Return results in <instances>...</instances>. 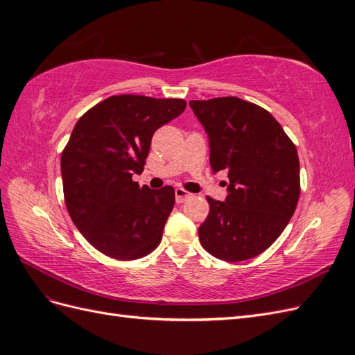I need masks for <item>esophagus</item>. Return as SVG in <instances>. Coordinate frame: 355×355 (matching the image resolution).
Returning <instances> with one entry per match:
<instances>
[{
	"instance_id": "esophagus-1",
	"label": "esophagus",
	"mask_w": 355,
	"mask_h": 355,
	"mask_svg": "<svg viewBox=\"0 0 355 355\" xmlns=\"http://www.w3.org/2000/svg\"><path fill=\"white\" fill-rule=\"evenodd\" d=\"M175 197H176V202H184L191 197V194L188 191H185L184 188H176L175 189Z\"/></svg>"
}]
</instances>
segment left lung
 Segmentation results:
<instances>
[{"label":"left lung","mask_w":355,"mask_h":355,"mask_svg":"<svg viewBox=\"0 0 355 355\" xmlns=\"http://www.w3.org/2000/svg\"><path fill=\"white\" fill-rule=\"evenodd\" d=\"M209 135L213 173L227 171L225 201L207 197L200 243L227 262L250 259L280 237L300 194L295 144L266 110L234 96L191 101Z\"/></svg>","instance_id":"8db88e82"}]
</instances>
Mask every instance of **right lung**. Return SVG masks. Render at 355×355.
Returning a JSON list of instances; mask_svg holds the SVG:
<instances>
[{
    "instance_id": "right-lung-1",
    "label": "right lung",
    "mask_w": 355,
    "mask_h": 355,
    "mask_svg": "<svg viewBox=\"0 0 355 355\" xmlns=\"http://www.w3.org/2000/svg\"><path fill=\"white\" fill-rule=\"evenodd\" d=\"M185 108L184 99L118 94L75 124L60 157L63 196L73 225L101 253L135 261L157 249L175 189L139 187L132 176L144 171L157 128Z\"/></svg>"
}]
</instances>
